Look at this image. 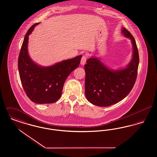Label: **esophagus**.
Listing matches in <instances>:
<instances>
[{"label":"esophagus","instance_id":"1","mask_svg":"<svg viewBox=\"0 0 157 157\" xmlns=\"http://www.w3.org/2000/svg\"><path fill=\"white\" fill-rule=\"evenodd\" d=\"M87 57L88 56L86 55H83L82 56V58H81V65H84L86 63V59H87Z\"/></svg>","mask_w":157,"mask_h":157}]
</instances>
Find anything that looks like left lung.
Segmentation results:
<instances>
[{"label":"left lung","instance_id":"obj_1","mask_svg":"<svg viewBox=\"0 0 157 157\" xmlns=\"http://www.w3.org/2000/svg\"><path fill=\"white\" fill-rule=\"evenodd\" d=\"M122 32L133 45L132 59L126 68L113 71L96 58L87 60L85 65V94L92 104L109 106L117 104L127 97L134 85L139 65L138 51L131 33L125 28Z\"/></svg>","mask_w":157,"mask_h":157}]
</instances>
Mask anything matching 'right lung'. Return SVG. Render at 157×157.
Here are the masks:
<instances>
[{
	"mask_svg": "<svg viewBox=\"0 0 157 157\" xmlns=\"http://www.w3.org/2000/svg\"><path fill=\"white\" fill-rule=\"evenodd\" d=\"M38 24L33 25L24 37L18 58V69L23 90L30 100L39 104H52L61 97L65 80L78 67L82 55L49 67L35 63L28 53V36Z\"/></svg>",
	"mask_w": 157,
	"mask_h": 157,
	"instance_id": "add662e5",
	"label": "right lung"
}]
</instances>
